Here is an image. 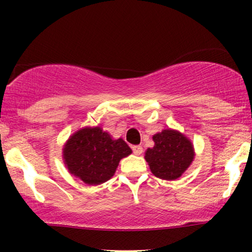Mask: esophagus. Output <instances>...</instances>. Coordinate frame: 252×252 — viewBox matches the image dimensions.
I'll return each instance as SVG.
<instances>
[{
	"label": "esophagus",
	"instance_id": "esophagus-1",
	"mask_svg": "<svg viewBox=\"0 0 252 252\" xmlns=\"http://www.w3.org/2000/svg\"><path fill=\"white\" fill-rule=\"evenodd\" d=\"M131 149H132V153H134L135 155H141V154H142V152H143L142 147H141V146H134Z\"/></svg>",
	"mask_w": 252,
	"mask_h": 252
}]
</instances>
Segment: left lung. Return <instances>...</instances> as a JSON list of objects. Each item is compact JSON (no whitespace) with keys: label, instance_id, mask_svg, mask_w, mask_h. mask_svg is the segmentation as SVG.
<instances>
[{"label":"left lung","instance_id":"left-lung-1","mask_svg":"<svg viewBox=\"0 0 252 252\" xmlns=\"http://www.w3.org/2000/svg\"><path fill=\"white\" fill-rule=\"evenodd\" d=\"M155 146L146 152V161L155 176L175 180L189 167L194 158L190 141L175 130L166 129L153 136Z\"/></svg>","mask_w":252,"mask_h":252}]
</instances>
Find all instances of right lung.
I'll list each match as a JSON object with an SVG mask.
<instances>
[{
	"instance_id": "right-lung-1",
	"label": "right lung",
	"mask_w": 252,
	"mask_h": 252,
	"mask_svg": "<svg viewBox=\"0 0 252 252\" xmlns=\"http://www.w3.org/2000/svg\"><path fill=\"white\" fill-rule=\"evenodd\" d=\"M130 154L131 149L122 138L112 140L98 126L77 131L63 148V160L70 173L88 185L109 180L121 158Z\"/></svg>"
}]
</instances>
